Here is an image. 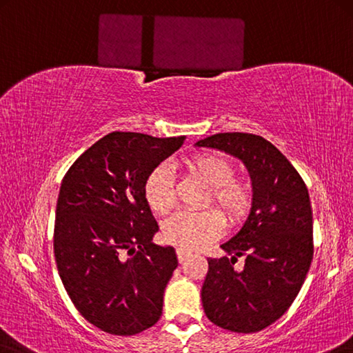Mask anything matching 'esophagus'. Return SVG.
Wrapping results in <instances>:
<instances>
[{
	"instance_id": "1",
	"label": "esophagus",
	"mask_w": 353,
	"mask_h": 353,
	"mask_svg": "<svg viewBox=\"0 0 353 353\" xmlns=\"http://www.w3.org/2000/svg\"><path fill=\"white\" fill-rule=\"evenodd\" d=\"M176 253H177V259H179V262H181V264L183 261H187V257H190V251H185L182 248H177Z\"/></svg>"
}]
</instances>
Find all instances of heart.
Returning <instances> with one entry per match:
<instances>
[{
  "instance_id": "1",
  "label": "heart",
  "mask_w": 353,
  "mask_h": 353,
  "mask_svg": "<svg viewBox=\"0 0 353 353\" xmlns=\"http://www.w3.org/2000/svg\"><path fill=\"white\" fill-rule=\"evenodd\" d=\"M190 174L210 187L205 204H214L229 226H240L250 216L254 192L248 182L236 177V166L226 157L215 152H198L183 161ZM144 198L155 214H168L176 205L174 179L166 166H157L144 182ZM216 210L179 212L163 223L168 243L192 251L204 248L221 236L225 221Z\"/></svg>"
}]
</instances>
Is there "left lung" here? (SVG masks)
<instances>
[{
	"label": "left lung",
	"mask_w": 353,
	"mask_h": 353,
	"mask_svg": "<svg viewBox=\"0 0 353 353\" xmlns=\"http://www.w3.org/2000/svg\"><path fill=\"white\" fill-rule=\"evenodd\" d=\"M237 157L253 182L254 204L242 229L209 257L201 299L207 319L234 333H256L289 310L311 267L312 210L297 170L270 141L253 133H216L196 143ZM237 256L245 257L240 271Z\"/></svg>",
	"instance_id": "1"
}]
</instances>
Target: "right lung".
<instances>
[{
	"instance_id": "1",
	"label": "right lung",
	"mask_w": 353,
	"mask_h": 353,
	"mask_svg": "<svg viewBox=\"0 0 353 353\" xmlns=\"http://www.w3.org/2000/svg\"><path fill=\"white\" fill-rule=\"evenodd\" d=\"M185 137L113 132L65 172L56 204L53 250L65 292L89 323L116 336L155 325L177 267L144 198L149 172Z\"/></svg>"
}]
</instances>
